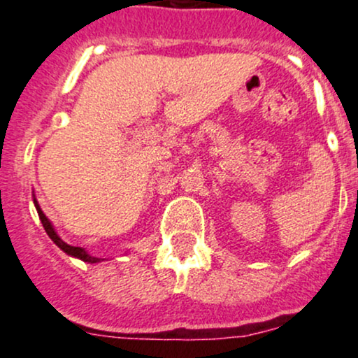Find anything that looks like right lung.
Wrapping results in <instances>:
<instances>
[{"label":"right lung","instance_id":"add662e5","mask_svg":"<svg viewBox=\"0 0 358 358\" xmlns=\"http://www.w3.org/2000/svg\"><path fill=\"white\" fill-rule=\"evenodd\" d=\"M34 203H35V207H36V212H38V217H40V220H42V224H43V229H45V232L48 234V237H50V239L55 242L57 245H59V248L64 250V252H67L69 256H73V257H79V259H82V261H85V262H99L101 259L99 257H94V256H89L87 252H85L84 249L82 248H73V245H69L67 242H64L60 239L59 236H57V232L53 231V227H52V224H50V220L47 219V217H45V213L42 212V208L38 207V203H36V200L34 199Z\"/></svg>","mask_w":358,"mask_h":358}]
</instances>
